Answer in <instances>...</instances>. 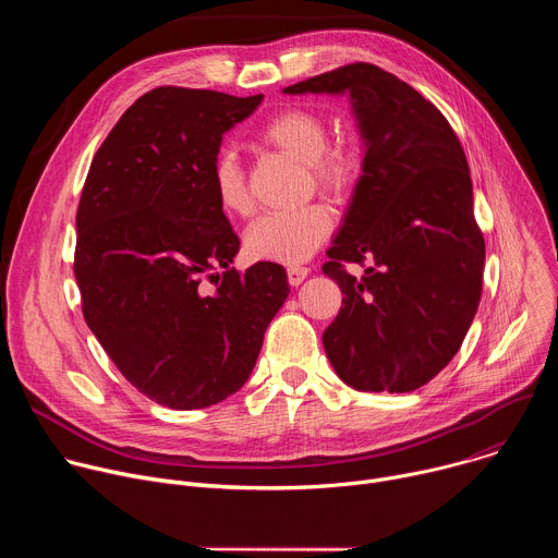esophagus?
I'll list each match as a JSON object with an SVG mask.
<instances>
[{
  "instance_id": "1",
  "label": "esophagus",
  "mask_w": 558,
  "mask_h": 558,
  "mask_svg": "<svg viewBox=\"0 0 558 558\" xmlns=\"http://www.w3.org/2000/svg\"><path fill=\"white\" fill-rule=\"evenodd\" d=\"M287 276H289V282H291L293 287H298V284H302L304 278L308 276V269H306V267H300V265H293V267L287 269Z\"/></svg>"
}]
</instances>
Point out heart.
<instances>
[{
  "label": "heart",
  "instance_id": "obj_1",
  "mask_svg": "<svg viewBox=\"0 0 558 558\" xmlns=\"http://www.w3.org/2000/svg\"><path fill=\"white\" fill-rule=\"evenodd\" d=\"M260 138L306 166L313 183L331 196H347L362 177V149L355 141L327 143L329 130L323 117L289 106L276 112L263 128ZM211 190L227 216H250L254 209L245 172L231 151H220L211 166ZM333 229V214L325 203H311L295 211L260 216L245 235L247 254L254 260L300 265L315 254Z\"/></svg>",
  "mask_w": 558,
  "mask_h": 558
}]
</instances>
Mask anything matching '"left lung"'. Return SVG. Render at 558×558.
<instances>
[{
  "label": "left lung",
  "instance_id": "obj_1",
  "mask_svg": "<svg viewBox=\"0 0 558 558\" xmlns=\"http://www.w3.org/2000/svg\"><path fill=\"white\" fill-rule=\"evenodd\" d=\"M284 93H347L366 145L323 265L344 293L323 336L329 362L357 390H415L454 357L482 300L486 243L463 147L428 99L373 63H349ZM366 259L362 279L343 269Z\"/></svg>",
  "mask_w": 558,
  "mask_h": 558
}]
</instances>
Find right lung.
<instances>
[{"label":"right lung","mask_w":558,"mask_h":558,"mask_svg":"<svg viewBox=\"0 0 558 558\" xmlns=\"http://www.w3.org/2000/svg\"><path fill=\"white\" fill-rule=\"evenodd\" d=\"M260 101L145 93L97 149L78 201L74 278L86 323L123 377L174 411L218 404L250 379L289 295L282 265L229 267L241 241L211 190L222 134Z\"/></svg>","instance_id":"add662e5"}]
</instances>
